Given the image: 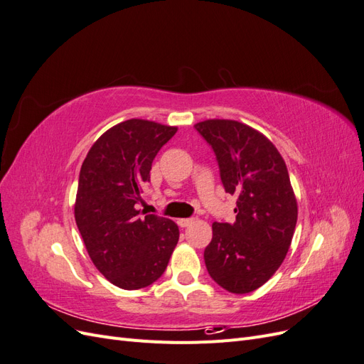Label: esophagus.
<instances>
[{"label": "esophagus", "instance_id": "34e87169", "mask_svg": "<svg viewBox=\"0 0 364 364\" xmlns=\"http://www.w3.org/2000/svg\"><path fill=\"white\" fill-rule=\"evenodd\" d=\"M193 222H194L193 218H179V220H178V225H179L181 228H188Z\"/></svg>", "mask_w": 364, "mask_h": 364}]
</instances>
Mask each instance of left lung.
I'll return each instance as SVG.
<instances>
[{
  "instance_id": "1",
  "label": "left lung",
  "mask_w": 364,
  "mask_h": 364,
  "mask_svg": "<svg viewBox=\"0 0 364 364\" xmlns=\"http://www.w3.org/2000/svg\"><path fill=\"white\" fill-rule=\"evenodd\" d=\"M194 127L215 153L225 191L237 197L235 222L213 225L208 273L230 293H250L272 278L291 245L297 203L287 165L266 136L238 121Z\"/></svg>"
}]
</instances>
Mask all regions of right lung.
I'll list each match as a JSON object with an SVG mask.
<instances>
[{"label":"right lung","instance_id":"1","mask_svg":"<svg viewBox=\"0 0 364 364\" xmlns=\"http://www.w3.org/2000/svg\"><path fill=\"white\" fill-rule=\"evenodd\" d=\"M178 127L132 118L98 138L82 164L74 217L94 266L124 290L161 278L178 245L170 218L142 215V188L151 162Z\"/></svg>","mask_w":364,"mask_h":364}]
</instances>
